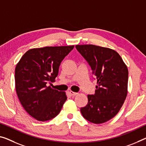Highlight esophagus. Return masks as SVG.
<instances>
[{
  "label": "esophagus",
  "instance_id": "34e87169",
  "mask_svg": "<svg viewBox=\"0 0 146 146\" xmlns=\"http://www.w3.org/2000/svg\"><path fill=\"white\" fill-rule=\"evenodd\" d=\"M69 93H70L72 96H76V95H78V93H75V92H73L72 91H69Z\"/></svg>",
  "mask_w": 146,
  "mask_h": 146
}]
</instances>
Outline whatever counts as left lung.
Here are the masks:
<instances>
[{
    "label": "left lung",
    "mask_w": 146,
    "mask_h": 146,
    "mask_svg": "<svg viewBox=\"0 0 146 146\" xmlns=\"http://www.w3.org/2000/svg\"><path fill=\"white\" fill-rule=\"evenodd\" d=\"M76 50L88 62L97 80L95 93L88 95V103L81 108L83 117L100 124L113 118L127 97L128 72L117 52L95 45H76Z\"/></svg>",
    "instance_id": "1"
}]
</instances>
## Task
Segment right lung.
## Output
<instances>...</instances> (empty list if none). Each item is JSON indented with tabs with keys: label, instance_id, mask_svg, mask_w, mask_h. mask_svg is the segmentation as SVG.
I'll list each match as a JSON object with an SVG mask.
<instances>
[{
	"label": "right lung",
	"instance_id": "obj_1",
	"mask_svg": "<svg viewBox=\"0 0 146 146\" xmlns=\"http://www.w3.org/2000/svg\"><path fill=\"white\" fill-rule=\"evenodd\" d=\"M74 46L44 47L29 50L15 70V89L20 102L31 117L46 121L56 117L67 99L64 92L53 89L64 58Z\"/></svg>",
	"mask_w": 146,
	"mask_h": 146
}]
</instances>
